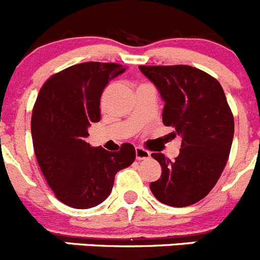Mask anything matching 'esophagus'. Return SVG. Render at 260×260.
<instances>
[{
  "label": "esophagus",
  "mask_w": 260,
  "mask_h": 260,
  "mask_svg": "<svg viewBox=\"0 0 260 260\" xmlns=\"http://www.w3.org/2000/svg\"><path fill=\"white\" fill-rule=\"evenodd\" d=\"M135 150H136V159L137 160H145L150 157V152L146 151L145 149H142V147L137 146Z\"/></svg>",
  "instance_id": "1"
}]
</instances>
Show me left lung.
<instances>
[{
    "instance_id": "8db88e82",
    "label": "left lung",
    "mask_w": 260,
    "mask_h": 260,
    "mask_svg": "<svg viewBox=\"0 0 260 260\" xmlns=\"http://www.w3.org/2000/svg\"><path fill=\"white\" fill-rule=\"evenodd\" d=\"M138 68L163 99L164 125L182 138L174 161L151 154L161 176L150 190L166 205H192L214 187L231 151L235 123L224 91L212 75L188 65Z\"/></svg>"
}]
</instances>
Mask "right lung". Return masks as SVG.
Segmentation results:
<instances>
[{"label": "right lung", "mask_w": 260, "mask_h": 260, "mask_svg": "<svg viewBox=\"0 0 260 260\" xmlns=\"http://www.w3.org/2000/svg\"><path fill=\"white\" fill-rule=\"evenodd\" d=\"M124 72L113 62H82L53 74L41 88L31 113L33 147L48 186L68 207L103 203L115 174L135 161L131 144L111 152L86 142L91 123L101 119L103 91Z\"/></svg>", "instance_id": "right-lung-1"}]
</instances>
